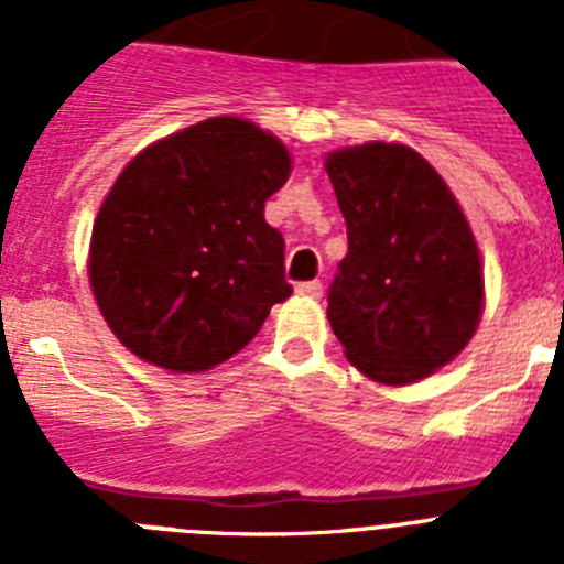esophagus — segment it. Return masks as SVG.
<instances>
[{
	"mask_svg": "<svg viewBox=\"0 0 564 564\" xmlns=\"http://www.w3.org/2000/svg\"><path fill=\"white\" fill-rule=\"evenodd\" d=\"M296 293H299V296L318 299V296H322V282H318V279H313V282H299Z\"/></svg>",
	"mask_w": 564,
	"mask_h": 564,
	"instance_id": "34e87169",
	"label": "esophagus"
}]
</instances>
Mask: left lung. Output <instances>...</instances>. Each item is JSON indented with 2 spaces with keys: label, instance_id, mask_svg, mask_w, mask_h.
Wrapping results in <instances>:
<instances>
[{
  "label": "left lung",
  "instance_id": "1",
  "mask_svg": "<svg viewBox=\"0 0 564 564\" xmlns=\"http://www.w3.org/2000/svg\"><path fill=\"white\" fill-rule=\"evenodd\" d=\"M325 169L347 223V257L327 296L333 333L372 381H421L480 325L471 226L441 174L403 143L336 149Z\"/></svg>",
  "mask_w": 564,
  "mask_h": 564
}]
</instances>
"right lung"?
<instances>
[{
    "mask_svg": "<svg viewBox=\"0 0 564 564\" xmlns=\"http://www.w3.org/2000/svg\"><path fill=\"white\" fill-rule=\"evenodd\" d=\"M291 152L246 118H208L127 163L89 239V285L118 341L172 372L228 361L265 325L285 282V239L265 200Z\"/></svg>",
    "mask_w": 564,
    "mask_h": 564,
    "instance_id": "1",
    "label": "right lung"
}]
</instances>
